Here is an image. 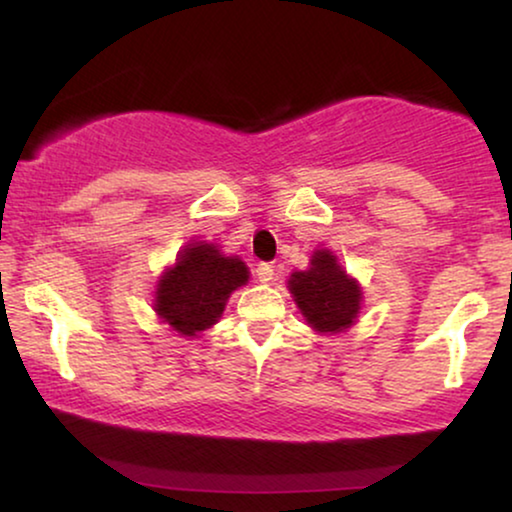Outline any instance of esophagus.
Returning <instances> with one entry per match:
<instances>
[{
  "label": "esophagus",
  "instance_id": "obj_1",
  "mask_svg": "<svg viewBox=\"0 0 512 512\" xmlns=\"http://www.w3.org/2000/svg\"><path fill=\"white\" fill-rule=\"evenodd\" d=\"M272 275H275V270H272L270 263H258L256 265V279L261 284H268L272 282Z\"/></svg>",
  "mask_w": 512,
  "mask_h": 512
}]
</instances>
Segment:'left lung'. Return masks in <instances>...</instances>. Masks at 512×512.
<instances>
[{
  "label": "left lung",
  "instance_id": "8db88e82",
  "mask_svg": "<svg viewBox=\"0 0 512 512\" xmlns=\"http://www.w3.org/2000/svg\"><path fill=\"white\" fill-rule=\"evenodd\" d=\"M298 310L317 333H342L361 310V286L342 270L333 251L317 249L310 268L289 277Z\"/></svg>",
  "mask_w": 512,
  "mask_h": 512
}]
</instances>
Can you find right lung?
<instances>
[{
	"instance_id": "1",
	"label": "right lung",
	"mask_w": 512,
	"mask_h": 512,
	"mask_svg": "<svg viewBox=\"0 0 512 512\" xmlns=\"http://www.w3.org/2000/svg\"><path fill=\"white\" fill-rule=\"evenodd\" d=\"M247 282L249 268L240 258L223 256L209 242H191L158 279L153 310L172 331L195 338L219 321L230 293Z\"/></svg>"
}]
</instances>
